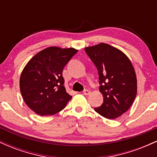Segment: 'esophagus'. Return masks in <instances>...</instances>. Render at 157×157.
Here are the masks:
<instances>
[{
    "mask_svg": "<svg viewBox=\"0 0 157 157\" xmlns=\"http://www.w3.org/2000/svg\"><path fill=\"white\" fill-rule=\"evenodd\" d=\"M90 93H91L90 90L86 89V90H84V91H83V94H85V95H89Z\"/></svg>",
    "mask_w": 157,
    "mask_h": 157,
    "instance_id": "34e87169",
    "label": "esophagus"
}]
</instances>
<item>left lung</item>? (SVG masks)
Returning a JSON list of instances; mask_svg holds the SVG:
<instances>
[{
  "mask_svg": "<svg viewBox=\"0 0 157 157\" xmlns=\"http://www.w3.org/2000/svg\"><path fill=\"white\" fill-rule=\"evenodd\" d=\"M99 74L103 103L94 110L104 117L116 119L126 112L136 95L137 80L128 57L118 48L101 44L85 48Z\"/></svg>",
  "mask_w": 157,
  "mask_h": 157,
  "instance_id": "1",
  "label": "left lung"
}]
</instances>
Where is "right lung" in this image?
<instances>
[{
	"label": "right lung",
	"instance_id": "1",
	"mask_svg": "<svg viewBox=\"0 0 157 157\" xmlns=\"http://www.w3.org/2000/svg\"><path fill=\"white\" fill-rule=\"evenodd\" d=\"M77 51L51 46L35 55L23 68L20 89L24 102L37 114H55L71 99L66 91L62 73Z\"/></svg>",
	"mask_w": 157,
	"mask_h": 157
}]
</instances>
